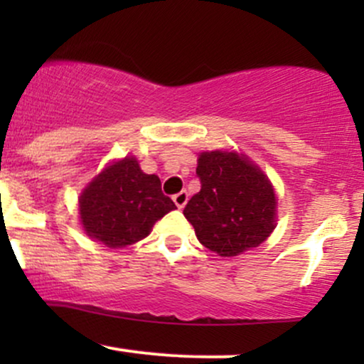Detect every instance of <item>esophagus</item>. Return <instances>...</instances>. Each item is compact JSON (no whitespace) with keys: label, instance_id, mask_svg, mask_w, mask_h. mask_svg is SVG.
<instances>
[{"label":"esophagus","instance_id":"esophagus-1","mask_svg":"<svg viewBox=\"0 0 364 364\" xmlns=\"http://www.w3.org/2000/svg\"><path fill=\"white\" fill-rule=\"evenodd\" d=\"M173 202L176 203V207L178 208H183L186 205V202H188V191L186 190H183V191H179V193H176L173 196Z\"/></svg>","mask_w":364,"mask_h":364}]
</instances>
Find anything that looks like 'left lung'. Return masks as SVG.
Instances as JSON below:
<instances>
[{"mask_svg":"<svg viewBox=\"0 0 364 364\" xmlns=\"http://www.w3.org/2000/svg\"><path fill=\"white\" fill-rule=\"evenodd\" d=\"M200 191L183 214L198 241L220 257H236L262 245L275 228L272 183L237 152H202L196 166Z\"/></svg>","mask_w":364,"mask_h":364,"instance_id":"left-lung-1","label":"left lung"}]
</instances>
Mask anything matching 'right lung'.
I'll list each match as a JSON object with an SVG mask.
<instances>
[{
	"label": "right lung",
	"mask_w": 364,
	"mask_h": 364,
	"mask_svg": "<svg viewBox=\"0 0 364 364\" xmlns=\"http://www.w3.org/2000/svg\"><path fill=\"white\" fill-rule=\"evenodd\" d=\"M80 220L87 236L109 248L144 240L152 225L174 210L173 200L161 190L156 174H145L135 157L112 162L78 198Z\"/></svg>",
	"instance_id": "1"
}]
</instances>
